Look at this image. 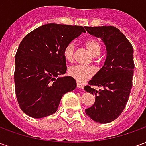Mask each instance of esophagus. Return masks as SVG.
<instances>
[{
  "label": "esophagus",
  "instance_id": "34e87169",
  "mask_svg": "<svg viewBox=\"0 0 146 146\" xmlns=\"http://www.w3.org/2000/svg\"><path fill=\"white\" fill-rule=\"evenodd\" d=\"M76 86H77V88H81V89L84 88V86L82 84H80V83L79 82L76 83Z\"/></svg>",
  "mask_w": 146,
  "mask_h": 146
}]
</instances>
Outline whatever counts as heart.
I'll return each instance as SVG.
<instances>
[{"label": "heart", "instance_id": "heart-1", "mask_svg": "<svg viewBox=\"0 0 146 146\" xmlns=\"http://www.w3.org/2000/svg\"><path fill=\"white\" fill-rule=\"evenodd\" d=\"M86 47L93 56H97L100 53V45L96 40L91 39L86 42ZM64 58L67 61H72L74 56V43L70 42L65 47L63 51ZM68 73L70 76L79 81L84 82L86 80L91 78L95 73V69L92 66H84L75 65L69 68Z\"/></svg>", "mask_w": 146, "mask_h": 146}]
</instances>
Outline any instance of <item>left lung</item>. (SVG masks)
Segmentation results:
<instances>
[{"instance_id":"left-lung-1","label":"left lung","mask_w":146,"mask_h":146,"mask_svg":"<svg viewBox=\"0 0 146 146\" xmlns=\"http://www.w3.org/2000/svg\"><path fill=\"white\" fill-rule=\"evenodd\" d=\"M91 35L101 38L106 48L103 66L84 87L86 92L95 95L93 106L85 110L95 122L108 123L119 117L128 101L135 69L133 48L119 29L113 26L85 27ZM92 85L102 86L98 92Z\"/></svg>"}]
</instances>
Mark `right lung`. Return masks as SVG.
<instances>
[{
	"label": "right lung",
	"instance_id": "1",
	"mask_svg": "<svg viewBox=\"0 0 146 146\" xmlns=\"http://www.w3.org/2000/svg\"><path fill=\"white\" fill-rule=\"evenodd\" d=\"M84 28L48 23L36 28L21 41L15 54V88L19 107L33 118L54 113L62 97L76 88L67 70L63 51Z\"/></svg>",
	"mask_w": 146,
	"mask_h": 146
}]
</instances>
